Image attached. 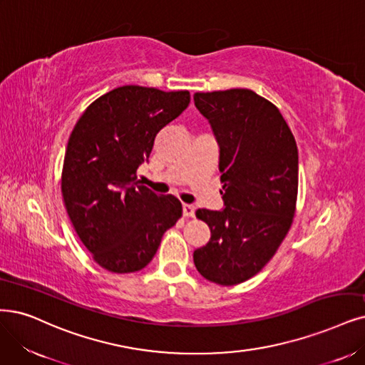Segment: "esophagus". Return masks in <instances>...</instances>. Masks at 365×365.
<instances>
[{"label":"esophagus","mask_w":365,"mask_h":365,"mask_svg":"<svg viewBox=\"0 0 365 365\" xmlns=\"http://www.w3.org/2000/svg\"><path fill=\"white\" fill-rule=\"evenodd\" d=\"M182 210H183L185 217H194L195 215V207L192 205H183Z\"/></svg>","instance_id":"34e87169"}]
</instances>
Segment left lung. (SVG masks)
I'll list each match as a JSON object with an SVG mask.
<instances>
[{"mask_svg":"<svg viewBox=\"0 0 365 365\" xmlns=\"http://www.w3.org/2000/svg\"><path fill=\"white\" fill-rule=\"evenodd\" d=\"M220 147L221 210L198 209L210 239L194 251L197 271L221 286L260 272L292 225L298 147L278 108L248 88L195 93Z\"/></svg>","mask_w":365,"mask_h":365,"instance_id":"left-lung-1","label":"left lung"}]
</instances>
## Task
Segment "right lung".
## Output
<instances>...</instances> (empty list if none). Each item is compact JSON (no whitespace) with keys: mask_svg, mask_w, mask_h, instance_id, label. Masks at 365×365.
<instances>
[{"mask_svg":"<svg viewBox=\"0 0 365 365\" xmlns=\"http://www.w3.org/2000/svg\"><path fill=\"white\" fill-rule=\"evenodd\" d=\"M190 91L123 86L94 101L67 143L61 192L76 235L114 274L150 263L160 239L182 217L180 201L137 180L156 135L190 105Z\"/></svg>","mask_w":365,"mask_h":365,"instance_id":"right-lung-1","label":"right lung"}]
</instances>
